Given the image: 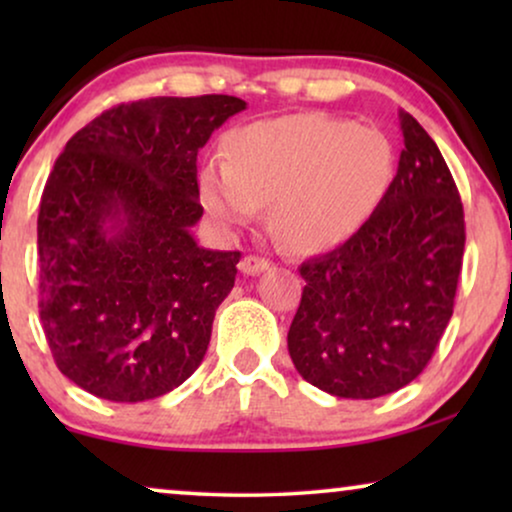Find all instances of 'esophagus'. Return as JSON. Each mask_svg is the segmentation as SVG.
<instances>
[{"label": "esophagus", "mask_w": 512, "mask_h": 512, "mask_svg": "<svg viewBox=\"0 0 512 512\" xmlns=\"http://www.w3.org/2000/svg\"><path fill=\"white\" fill-rule=\"evenodd\" d=\"M240 270L244 275H261V272L270 270V261H265L261 256H244L240 263Z\"/></svg>", "instance_id": "1"}]
</instances>
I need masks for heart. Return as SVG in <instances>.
Returning a JSON list of instances; mask_svg holds the SVG:
<instances>
[{"mask_svg": "<svg viewBox=\"0 0 512 512\" xmlns=\"http://www.w3.org/2000/svg\"><path fill=\"white\" fill-rule=\"evenodd\" d=\"M228 160L200 170V195L223 226H244L272 202V228L291 249L314 254L366 226L396 177L382 130L305 111L233 130Z\"/></svg>", "mask_w": 512, "mask_h": 512, "instance_id": "heart-1", "label": "heart"}]
</instances>
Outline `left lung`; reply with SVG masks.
<instances>
[{
    "mask_svg": "<svg viewBox=\"0 0 512 512\" xmlns=\"http://www.w3.org/2000/svg\"><path fill=\"white\" fill-rule=\"evenodd\" d=\"M396 177L377 212L338 249L300 265L289 354L338 398H380L426 368L450 324L464 258V207L445 158L408 111Z\"/></svg>",
    "mask_w": 512,
    "mask_h": 512,
    "instance_id": "8db88e82",
    "label": "left lung"
}]
</instances>
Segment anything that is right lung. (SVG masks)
<instances>
[{"mask_svg":"<svg viewBox=\"0 0 512 512\" xmlns=\"http://www.w3.org/2000/svg\"><path fill=\"white\" fill-rule=\"evenodd\" d=\"M233 95L151 97L69 139L39 205V317L60 373L114 403L177 389L205 359L240 251L198 247V151Z\"/></svg>","mask_w":512,"mask_h":512,"instance_id":"obj_1","label":"right lung"}]
</instances>
